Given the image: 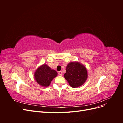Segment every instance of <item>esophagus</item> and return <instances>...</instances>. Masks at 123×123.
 I'll return each mask as SVG.
<instances>
[{"instance_id": "34e87169", "label": "esophagus", "mask_w": 123, "mask_h": 123, "mask_svg": "<svg viewBox=\"0 0 123 123\" xmlns=\"http://www.w3.org/2000/svg\"><path fill=\"white\" fill-rule=\"evenodd\" d=\"M58 74H59V75L62 76V71H59V72H58Z\"/></svg>"}]
</instances>
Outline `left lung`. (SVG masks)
Masks as SVG:
<instances>
[{"label": "left lung", "mask_w": 123, "mask_h": 123, "mask_svg": "<svg viewBox=\"0 0 123 123\" xmlns=\"http://www.w3.org/2000/svg\"><path fill=\"white\" fill-rule=\"evenodd\" d=\"M64 77L72 88L82 86L88 78V72L86 67L79 62H70L66 67Z\"/></svg>", "instance_id": "1"}]
</instances>
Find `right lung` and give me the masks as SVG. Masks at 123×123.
I'll return each mask as SVG.
<instances>
[{
    "instance_id": "1",
    "label": "right lung",
    "mask_w": 123,
    "mask_h": 123,
    "mask_svg": "<svg viewBox=\"0 0 123 123\" xmlns=\"http://www.w3.org/2000/svg\"><path fill=\"white\" fill-rule=\"evenodd\" d=\"M57 75V72L55 70L44 64L37 68L34 72V77L38 84L43 87H47Z\"/></svg>"
}]
</instances>
